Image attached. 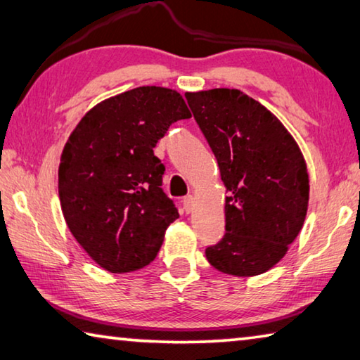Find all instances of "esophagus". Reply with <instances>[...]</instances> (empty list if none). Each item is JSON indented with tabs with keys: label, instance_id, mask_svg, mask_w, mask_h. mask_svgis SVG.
Segmentation results:
<instances>
[{
	"label": "esophagus",
	"instance_id": "obj_1",
	"mask_svg": "<svg viewBox=\"0 0 360 360\" xmlns=\"http://www.w3.org/2000/svg\"><path fill=\"white\" fill-rule=\"evenodd\" d=\"M182 205H184L186 212H192L193 211V197H192V195H187V197L182 198Z\"/></svg>",
	"mask_w": 360,
	"mask_h": 360
}]
</instances>
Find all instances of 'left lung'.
I'll use <instances>...</instances> for the list:
<instances>
[{"mask_svg":"<svg viewBox=\"0 0 360 360\" xmlns=\"http://www.w3.org/2000/svg\"><path fill=\"white\" fill-rule=\"evenodd\" d=\"M186 98L229 192L225 235L206 248V259L227 275H262L284 257L307 217L309 179L300 148L275 114L241 90Z\"/></svg>","mask_w":360,"mask_h":360,"instance_id":"left-lung-1","label":"left lung"}]
</instances>
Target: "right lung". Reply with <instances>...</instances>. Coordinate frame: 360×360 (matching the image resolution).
<instances>
[{"instance_id":"1","label":"right lung","mask_w":360,"mask_h":360,"mask_svg":"<svg viewBox=\"0 0 360 360\" xmlns=\"http://www.w3.org/2000/svg\"><path fill=\"white\" fill-rule=\"evenodd\" d=\"M188 117L176 90L146 85L98 103L66 141L58 167L63 217L105 270L149 265L179 217L162 188L165 167L154 148L169 125Z\"/></svg>"}]
</instances>
